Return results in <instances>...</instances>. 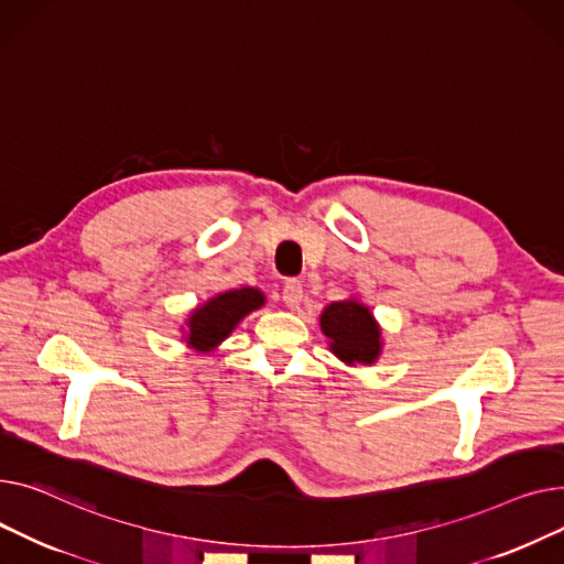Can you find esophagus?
<instances>
[{"label":"esophagus","mask_w":564,"mask_h":564,"mask_svg":"<svg viewBox=\"0 0 564 564\" xmlns=\"http://www.w3.org/2000/svg\"><path fill=\"white\" fill-rule=\"evenodd\" d=\"M282 301L289 310H295L297 305L303 303V284L297 280H289L282 289Z\"/></svg>","instance_id":"1"}]
</instances>
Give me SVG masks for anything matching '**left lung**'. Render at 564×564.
<instances>
[{"instance_id":"8db88e82","label":"left lung","mask_w":564,"mask_h":564,"mask_svg":"<svg viewBox=\"0 0 564 564\" xmlns=\"http://www.w3.org/2000/svg\"><path fill=\"white\" fill-rule=\"evenodd\" d=\"M321 329L333 350L348 367L373 364L382 352V333L371 310L355 297L329 303L321 314Z\"/></svg>"}]
</instances>
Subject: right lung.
<instances>
[{
  "label": "right lung",
  "mask_w": 564,
  "mask_h": 564,
  "mask_svg": "<svg viewBox=\"0 0 564 564\" xmlns=\"http://www.w3.org/2000/svg\"><path fill=\"white\" fill-rule=\"evenodd\" d=\"M267 297L259 289L243 286L218 293L200 307H195L186 318L184 341L197 352H209L225 341L250 312L263 307Z\"/></svg>",
  "instance_id": "right-lung-1"
}]
</instances>
